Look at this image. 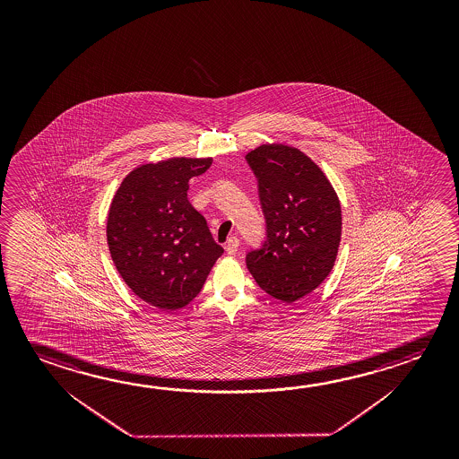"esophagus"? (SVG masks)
<instances>
[{
	"label": "esophagus",
	"mask_w": 459,
	"mask_h": 459,
	"mask_svg": "<svg viewBox=\"0 0 459 459\" xmlns=\"http://www.w3.org/2000/svg\"><path fill=\"white\" fill-rule=\"evenodd\" d=\"M238 245H240V241L237 237H230L226 243V251L229 255H235L237 251H238Z\"/></svg>",
	"instance_id": "34e87169"
}]
</instances>
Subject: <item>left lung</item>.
<instances>
[{
	"instance_id": "left-lung-1",
	"label": "left lung",
	"mask_w": 459,
	"mask_h": 459,
	"mask_svg": "<svg viewBox=\"0 0 459 459\" xmlns=\"http://www.w3.org/2000/svg\"><path fill=\"white\" fill-rule=\"evenodd\" d=\"M247 161L267 227V240L249 251L247 267L265 293L291 304L330 275L341 241V204L324 171L299 149L263 143Z\"/></svg>"
}]
</instances>
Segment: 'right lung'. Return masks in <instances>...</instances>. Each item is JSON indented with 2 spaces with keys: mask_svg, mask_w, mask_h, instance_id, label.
I'll return each instance as SVG.
<instances>
[{
  "mask_svg": "<svg viewBox=\"0 0 459 459\" xmlns=\"http://www.w3.org/2000/svg\"><path fill=\"white\" fill-rule=\"evenodd\" d=\"M212 158H168L137 166L123 179L107 218L113 264L131 291L166 312L202 291L224 249L190 204L188 181Z\"/></svg>",
  "mask_w": 459,
  "mask_h": 459,
  "instance_id": "right-lung-1",
  "label": "right lung"
}]
</instances>
